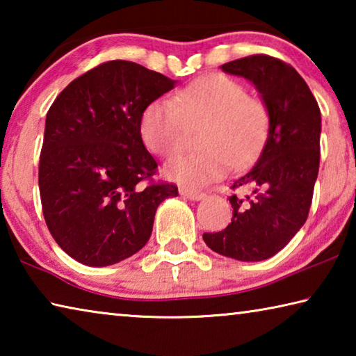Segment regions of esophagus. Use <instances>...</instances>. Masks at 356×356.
<instances>
[{
	"label": "esophagus",
	"mask_w": 356,
	"mask_h": 356,
	"mask_svg": "<svg viewBox=\"0 0 356 356\" xmlns=\"http://www.w3.org/2000/svg\"><path fill=\"white\" fill-rule=\"evenodd\" d=\"M179 193H180V196L186 197V200H190V201H201V200H204V196H206L202 191L186 190V188H180Z\"/></svg>",
	"instance_id": "esophagus-1"
}]
</instances>
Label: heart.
<instances>
[{"mask_svg":"<svg viewBox=\"0 0 356 356\" xmlns=\"http://www.w3.org/2000/svg\"><path fill=\"white\" fill-rule=\"evenodd\" d=\"M201 125L197 147L202 150L171 159L163 168L166 179L204 186L225 177L232 165H250L267 138L268 111L242 83L207 75L174 99L152 102L143 113L141 136L150 152L171 156L184 149L190 129Z\"/></svg>","mask_w":356,"mask_h":356,"instance_id":"obj_1","label":"heart"}]
</instances>
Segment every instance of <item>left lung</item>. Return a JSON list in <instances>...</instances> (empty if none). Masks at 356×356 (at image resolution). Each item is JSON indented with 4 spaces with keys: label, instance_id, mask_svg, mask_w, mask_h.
<instances>
[{
    "label": "left lung",
    "instance_id": "left-lung-1",
    "mask_svg": "<svg viewBox=\"0 0 356 356\" xmlns=\"http://www.w3.org/2000/svg\"><path fill=\"white\" fill-rule=\"evenodd\" d=\"M229 75L254 84L268 111V134L261 155L232 188V221L204 242L221 256L259 262L291 242L308 218L321 160V110L308 84L292 65L254 55L221 65Z\"/></svg>",
    "mask_w": 356,
    "mask_h": 356
}]
</instances>
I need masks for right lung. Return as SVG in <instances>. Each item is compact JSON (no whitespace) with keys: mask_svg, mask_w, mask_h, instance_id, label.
<instances>
[{"mask_svg":"<svg viewBox=\"0 0 356 356\" xmlns=\"http://www.w3.org/2000/svg\"><path fill=\"white\" fill-rule=\"evenodd\" d=\"M176 83L116 59L78 76L48 110L42 210L75 261L106 267L134 256L147 243L160 204L179 195L172 184H144L156 161L141 138L144 110Z\"/></svg>","mask_w":356,"mask_h":356,"instance_id":"right-lung-1","label":"right lung"}]
</instances>
